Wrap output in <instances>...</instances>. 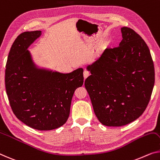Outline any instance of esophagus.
I'll list each match as a JSON object with an SVG mask.
<instances>
[{"mask_svg":"<svg viewBox=\"0 0 160 160\" xmlns=\"http://www.w3.org/2000/svg\"><path fill=\"white\" fill-rule=\"evenodd\" d=\"M89 75H90V72H88V70H85L84 72H83V76H84L85 79H86V78H87Z\"/></svg>","mask_w":160,"mask_h":160,"instance_id":"obj_1","label":"esophagus"}]
</instances>
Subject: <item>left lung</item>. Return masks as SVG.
<instances>
[{
  "label": "left lung",
  "instance_id": "obj_1",
  "mask_svg": "<svg viewBox=\"0 0 160 160\" xmlns=\"http://www.w3.org/2000/svg\"><path fill=\"white\" fill-rule=\"evenodd\" d=\"M123 39L106 48L87 67L91 75L85 81L95 116L102 124L121 126L139 117L146 109L154 85V67L144 39L128 27Z\"/></svg>",
  "mask_w": 160,
  "mask_h": 160
}]
</instances>
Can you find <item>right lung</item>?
<instances>
[{"label": "right lung", "instance_id": "1", "mask_svg": "<svg viewBox=\"0 0 160 160\" xmlns=\"http://www.w3.org/2000/svg\"><path fill=\"white\" fill-rule=\"evenodd\" d=\"M41 31L18 35L9 52L5 72L6 93L12 111L26 125L48 131L65 124L75 90L83 84V69L70 73L38 68L27 49Z\"/></svg>", "mask_w": 160, "mask_h": 160}]
</instances>
